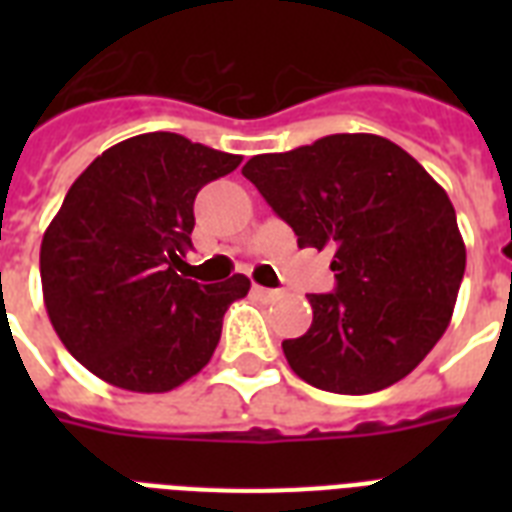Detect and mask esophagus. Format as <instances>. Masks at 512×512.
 <instances>
[{"label": "esophagus", "instance_id": "obj_1", "mask_svg": "<svg viewBox=\"0 0 512 512\" xmlns=\"http://www.w3.org/2000/svg\"><path fill=\"white\" fill-rule=\"evenodd\" d=\"M252 295L257 297V300H263V303H276L281 297V292H276V289H265V287H252Z\"/></svg>", "mask_w": 512, "mask_h": 512}]
</instances>
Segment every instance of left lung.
<instances>
[{
  "mask_svg": "<svg viewBox=\"0 0 512 512\" xmlns=\"http://www.w3.org/2000/svg\"><path fill=\"white\" fill-rule=\"evenodd\" d=\"M241 175L292 225L297 247L335 249L337 289L308 295L311 329L281 342L292 372L345 396L404 380L449 327L465 273L444 188L366 132L252 156Z\"/></svg>",
  "mask_w": 512,
  "mask_h": 512,
  "instance_id": "obj_1",
  "label": "left lung"
}]
</instances>
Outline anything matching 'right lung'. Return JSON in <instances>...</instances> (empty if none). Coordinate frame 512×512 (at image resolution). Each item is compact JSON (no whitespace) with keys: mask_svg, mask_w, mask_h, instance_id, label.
Listing matches in <instances>:
<instances>
[{"mask_svg":"<svg viewBox=\"0 0 512 512\" xmlns=\"http://www.w3.org/2000/svg\"><path fill=\"white\" fill-rule=\"evenodd\" d=\"M239 164L175 132H146L103 151L68 188L42 239V295L60 342L95 377L167 393L209 364L249 279L199 284L180 265L196 193Z\"/></svg>","mask_w":512,"mask_h":512,"instance_id":"1","label":"right lung"}]
</instances>
